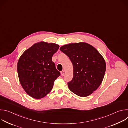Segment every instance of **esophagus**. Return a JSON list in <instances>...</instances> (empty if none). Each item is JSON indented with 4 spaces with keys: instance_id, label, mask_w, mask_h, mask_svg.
<instances>
[{
    "instance_id": "34e87169",
    "label": "esophagus",
    "mask_w": 128,
    "mask_h": 128,
    "mask_svg": "<svg viewBox=\"0 0 128 128\" xmlns=\"http://www.w3.org/2000/svg\"><path fill=\"white\" fill-rule=\"evenodd\" d=\"M61 76H64V74H65V71L64 70H62L61 72Z\"/></svg>"
}]
</instances>
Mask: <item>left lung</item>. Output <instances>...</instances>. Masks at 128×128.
Instances as JSON below:
<instances>
[{
    "instance_id": "left-lung-1",
    "label": "left lung",
    "mask_w": 128,
    "mask_h": 128,
    "mask_svg": "<svg viewBox=\"0 0 128 128\" xmlns=\"http://www.w3.org/2000/svg\"><path fill=\"white\" fill-rule=\"evenodd\" d=\"M60 50L73 65L74 76L67 83L69 90L82 97L92 94L102 83L106 70V63L100 53L84 42L65 44Z\"/></svg>"
}]
</instances>
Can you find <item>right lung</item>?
Wrapping results in <instances>:
<instances>
[{"label":"right lung","instance_id":"1","mask_svg":"<svg viewBox=\"0 0 128 128\" xmlns=\"http://www.w3.org/2000/svg\"><path fill=\"white\" fill-rule=\"evenodd\" d=\"M59 46L40 42L34 44L20 56L17 64L20 82L31 97L41 99L52 90L60 73L52 60Z\"/></svg>","mask_w":128,"mask_h":128}]
</instances>
